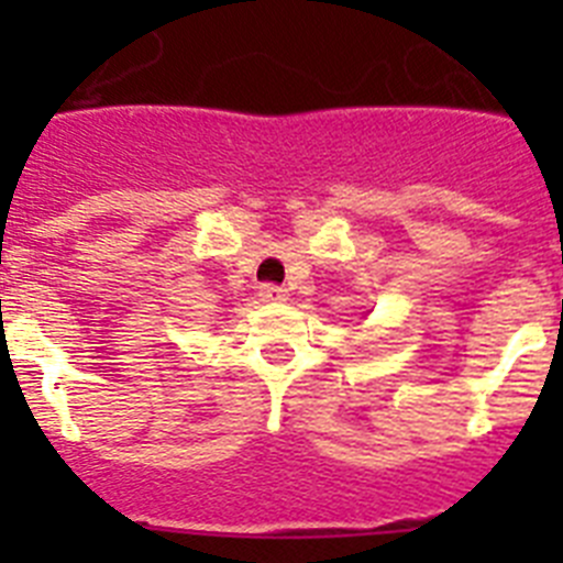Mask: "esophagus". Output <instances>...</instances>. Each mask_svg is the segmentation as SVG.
Instances as JSON below:
<instances>
[{
    "instance_id": "34e87169",
    "label": "esophagus",
    "mask_w": 563,
    "mask_h": 563,
    "mask_svg": "<svg viewBox=\"0 0 563 563\" xmlns=\"http://www.w3.org/2000/svg\"><path fill=\"white\" fill-rule=\"evenodd\" d=\"M258 296H262V301H285L287 290L278 285H262L258 287Z\"/></svg>"
}]
</instances>
